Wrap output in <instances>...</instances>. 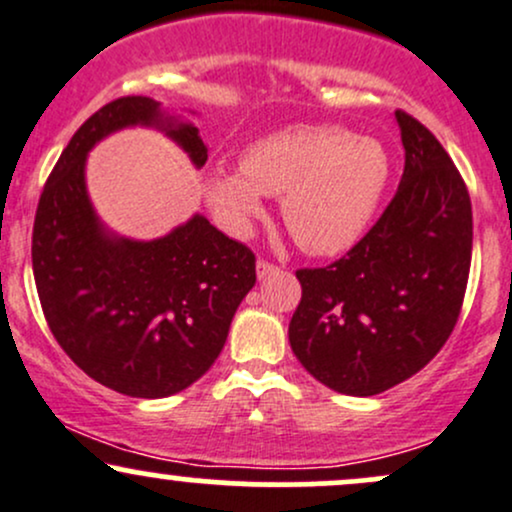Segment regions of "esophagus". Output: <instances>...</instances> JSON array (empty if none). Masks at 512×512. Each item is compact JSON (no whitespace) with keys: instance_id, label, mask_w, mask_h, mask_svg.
<instances>
[{"instance_id":"obj_1","label":"esophagus","mask_w":512,"mask_h":512,"mask_svg":"<svg viewBox=\"0 0 512 512\" xmlns=\"http://www.w3.org/2000/svg\"><path fill=\"white\" fill-rule=\"evenodd\" d=\"M277 272H279L277 265H272V262H267V260H257V277L260 279H269L272 274H277Z\"/></svg>"}]
</instances>
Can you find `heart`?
Instances as JSON below:
<instances>
[{"label":"heart","mask_w":512,"mask_h":512,"mask_svg":"<svg viewBox=\"0 0 512 512\" xmlns=\"http://www.w3.org/2000/svg\"><path fill=\"white\" fill-rule=\"evenodd\" d=\"M389 155L374 138L340 126H291L255 140L243 167H218L206 196L233 228L282 196L284 226L301 250L338 255L355 245L389 184Z\"/></svg>","instance_id":"heart-1"}]
</instances>
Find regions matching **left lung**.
I'll return each instance as SVG.
<instances>
[{"label":"left lung","mask_w":512,"mask_h":512,"mask_svg":"<svg viewBox=\"0 0 512 512\" xmlns=\"http://www.w3.org/2000/svg\"><path fill=\"white\" fill-rule=\"evenodd\" d=\"M406 167L379 221L345 257L299 269L289 323L306 372L347 396H376L411 379L442 350L466 294L471 199L428 128L396 111Z\"/></svg>","instance_id":"1"}]
</instances>
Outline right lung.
<instances>
[{
    "label": "right lung",
    "instance_id": "1",
    "mask_svg": "<svg viewBox=\"0 0 512 512\" xmlns=\"http://www.w3.org/2000/svg\"><path fill=\"white\" fill-rule=\"evenodd\" d=\"M157 126L196 167L209 157L199 128L150 97H121L77 128L55 162L33 221L31 260L48 328L99 384L133 398L192 386L221 355L230 320L255 286V255L194 216L140 243L101 228L87 196V153L126 126Z\"/></svg>",
    "mask_w": 512,
    "mask_h": 512
}]
</instances>
